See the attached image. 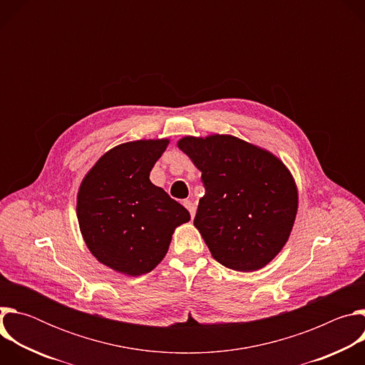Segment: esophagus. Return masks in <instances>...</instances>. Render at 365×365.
I'll list each match as a JSON object with an SVG mask.
<instances>
[{"label":"esophagus","mask_w":365,"mask_h":365,"mask_svg":"<svg viewBox=\"0 0 365 365\" xmlns=\"http://www.w3.org/2000/svg\"><path fill=\"white\" fill-rule=\"evenodd\" d=\"M183 205L186 206V210L189 211V214H190V218H193V217H195V212H196V206H195V203H193L192 200L186 199V200H183Z\"/></svg>","instance_id":"obj_1"}]
</instances>
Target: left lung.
Masks as SVG:
<instances>
[{
    "instance_id": "1",
    "label": "left lung",
    "mask_w": 365,
    "mask_h": 365,
    "mask_svg": "<svg viewBox=\"0 0 365 365\" xmlns=\"http://www.w3.org/2000/svg\"><path fill=\"white\" fill-rule=\"evenodd\" d=\"M178 145L202 172L205 195L193 224L212 257L237 272L264 267L286 244L297 211L286 166L231 135L185 137Z\"/></svg>"
}]
</instances>
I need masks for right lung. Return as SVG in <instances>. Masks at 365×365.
Returning <instances> with one entry per match:
<instances>
[{
	"label": "right lung",
	"mask_w": 365,
	"mask_h": 365,
	"mask_svg": "<svg viewBox=\"0 0 365 365\" xmlns=\"http://www.w3.org/2000/svg\"><path fill=\"white\" fill-rule=\"evenodd\" d=\"M168 140L114 147L83 179L76 214L91 252L120 273L140 276L158 266L175 228L190 220L186 207L150 182Z\"/></svg>",
	"instance_id": "obj_1"
}]
</instances>
